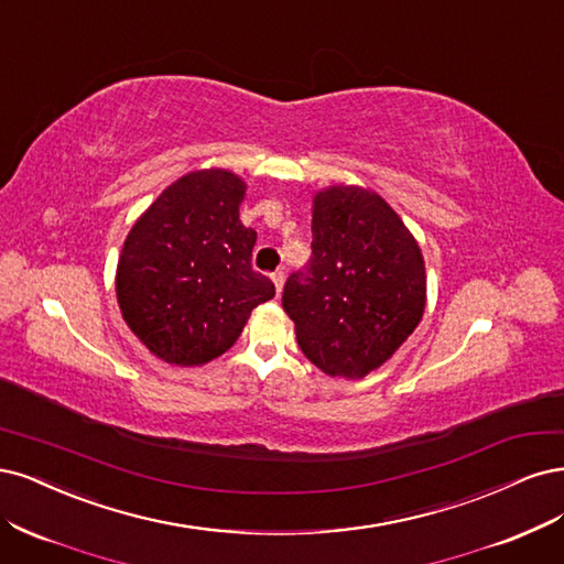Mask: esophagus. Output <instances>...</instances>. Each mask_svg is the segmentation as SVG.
<instances>
[{
	"mask_svg": "<svg viewBox=\"0 0 564 564\" xmlns=\"http://www.w3.org/2000/svg\"><path fill=\"white\" fill-rule=\"evenodd\" d=\"M271 281H274V285H276V293L281 295L283 283H285V274H283V271H274V274H271Z\"/></svg>",
	"mask_w": 564,
	"mask_h": 564,
	"instance_id": "1",
	"label": "esophagus"
}]
</instances>
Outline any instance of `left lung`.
<instances>
[{
    "mask_svg": "<svg viewBox=\"0 0 564 564\" xmlns=\"http://www.w3.org/2000/svg\"><path fill=\"white\" fill-rule=\"evenodd\" d=\"M312 260L283 288L302 354L330 377L362 379L401 349L426 306L422 248L377 192L314 196Z\"/></svg>",
    "mask_w": 564,
    "mask_h": 564,
    "instance_id": "8db88e82",
    "label": "left lung"
}]
</instances>
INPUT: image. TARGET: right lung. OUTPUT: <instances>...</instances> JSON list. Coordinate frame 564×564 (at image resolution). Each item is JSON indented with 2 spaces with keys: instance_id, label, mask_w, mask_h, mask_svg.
<instances>
[{
  "instance_id": "right-lung-1",
  "label": "right lung",
  "mask_w": 564,
  "mask_h": 564,
  "mask_svg": "<svg viewBox=\"0 0 564 564\" xmlns=\"http://www.w3.org/2000/svg\"><path fill=\"white\" fill-rule=\"evenodd\" d=\"M246 189L231 171H192L163 189L126 236L117 264L121 316L169 366L223 356L252 308L276 295L250 264L258 234L239 220Z\"/></svg>"
}]
</instances>
